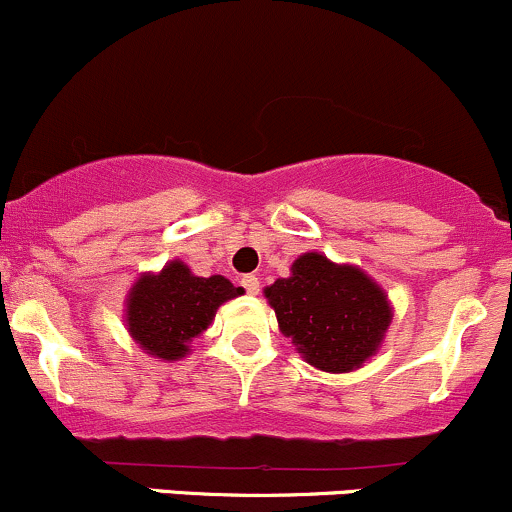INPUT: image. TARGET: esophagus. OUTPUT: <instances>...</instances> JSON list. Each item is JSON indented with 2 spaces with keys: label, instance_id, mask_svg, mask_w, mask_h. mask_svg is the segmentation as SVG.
<instances>
[{
  "label": "esophagus",
  "instance_id": "obj_1",
  "mask_svg": "<svg viewBox=\"0 0 512 512\" xmlns=\"http://www.w3.org/2000/svg\"><path fill=\"white\" fill-rule=\"evenodd\" d=\"M241 285H244V290L249 295H258V278L256 276H244L241 278Z\"/></svg>",
  "mask_w": 512,
  "mask_h": 512
}]
</instances>
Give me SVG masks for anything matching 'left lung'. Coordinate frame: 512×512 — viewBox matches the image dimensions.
Returning a JSON list of instances; mask_svg holds the SVG:
<instances>
[{
    "label": "left lung",
    "mask_w": 512,
    "mask_h": 512,
    "mask_svg": "<svg viewBox=\"0 0 512 512\" xmlns=\"http://www.w3.org/2000/svg\"><path fill=\"white\" fill-rule=\"evenodd\" d=\"M290 271L266 288V298L280 332L307 364L346 373L376 354L393 315L386 293L366 273L322 254H302Z\"/></svg>",
    "instance_id": "1"
}]
</instances>
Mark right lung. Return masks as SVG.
I'll list each match as a JSON object with an SVG mask.
<instances>
[{
  "label": "right lung",
  "mask_w": 512,
  "mask_h": 512,
  "mask_svg": "<svg viewBox=\"0 0 512 512\" xmlns=\"http://www.w3.org/2000/svg\"><path fill=\"white\" fill-rule=\"evenodd\" d=\"M244 290L224 276L197 278L185 263L173 261L158 276H141L126 300L131 337L158 359H183L190 342L210 327L222 302Z\"/></svg>",
  "instance_id": "obj_1"
}]
</instances>
